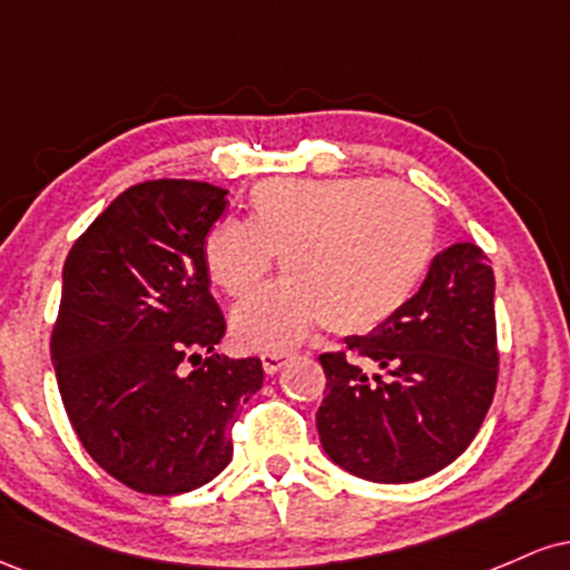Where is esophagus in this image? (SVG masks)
<instances>
[{
  "instance_id": "34e87169",
  "label": "esophagus",
  "mask_w": 570,
  "mask_h": 570,
  "mask_svg": "<svg viewBox=\"0 0 570 570\" xmlns=\"http://www.w3.org/2000/svg\"><path fill=\"white\" fill-rule=\"evenodd\" d=\"M289 362V353L286 351H267L263 353V370L267 375H276V372L284 367V364Z\"/></svg>"
}]
</instances>
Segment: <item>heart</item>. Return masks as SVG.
<instances>
[{
	"label": "heart",
	"mask_w": 570,
	"mask_h": 570,
	"mask_svg": "<svg viewBox=\"0 0 570 570\" xmlns=\"http://www.w3.org/2000/svg\"><path fill=\"white\" fill-rule=\"evenodd\" d=\"M248 222L222 219L203 240L208 276L246 299L281 257L284 281L240 305L233 332L248 348H281L324 324L362 335L421 289L436 252V214L415 187L372 176L267 179Z\"/></svg>",
	"instance_id": "heart-1"
}]
</instances>
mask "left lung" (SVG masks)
Segmentation results:
<instances>
[{"mask_svg": "<svg viewBox=\"0 0 570 570\" xmlns=\"http://www.w3.org/2000/svg\"><path fill=\"white\" fill-rule=\"evenodd\" d=\"M493 294L485 252L453 244L391 322L318 356L326 396L316 429L340 469L370 482H415L472 444L499 381Z\"/></svg>", "mask_w": 570, "mask_h": 570, "instance_id": "obj_1", "label": "left lung"}]
</instances>
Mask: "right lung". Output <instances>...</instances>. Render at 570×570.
Wrapping results in <instances>:
<instances>
[{
	"label": "right lung",
	"instance_id": "right-lung-1",
	"mask_svg": "<svg viewBox=\"0 0 570 570\" xmlns=\"http://www.w3.org/2000/svg\"><path fill=\"white\" fill-rule=\"evenodd\" d=\"M225 195L208 181H141L98 214L63 265L50 337L58 391L88 455L139 493L212 482L233 458L240 404L263 389L259 358L214 353L227 324L203 240Z\"/></svg>",
	"mask_w": 570,
	"mask_h": 570
}]
</instances>
